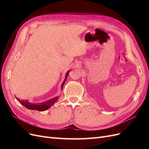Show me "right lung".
Listing matches in <instances>:
<instances>
[{"instance_id":"right-lung-1","label":"right lung","mask_w":149,"mask_h":149,"mask_svg":"<svg viewBox=\"0 0 149 149\" xmlns=\"http://www.w3.org/2000/svg\"><path fill=\"white\" fill-rule=\"evenodd\" d=\"M69 72H70V71H68L66 73L65 79L64 80V81L63 82V83L61 84V88H63V85H64L65 83L66 82V78L68 77V74H69ZM17 100L19 101L20 102V103H21L22 105L24 106L26 108H28V109H29L37 110V111H45V110L48 109V108L50 107L53 104L58 100V97H54V98L52 99V100L47 101L46 102L40 103V104H35L30 103L27 101H21L18 98H17Z\"/></svg>"}]
</instances>
